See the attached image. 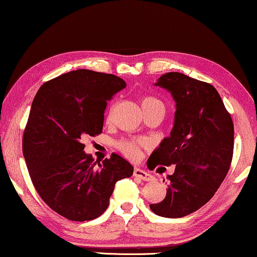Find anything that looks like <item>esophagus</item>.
<instances>
[{
  "label": "esophagus",
  "mask_w": 257,
  "mask_h": 257,
  "mask_svg": "<svg viewBox=\"0 0 257 257\" xmlns=\"http://www.w3.org/2000/svg\"><path fill=\"white\" fill-rule=\"evenodd\" d=\"M134 177L140 178L141 180H143V181H152V180L155 179L153 175L148 173V172H145L144 170H141L139 167H136L135 170H134Z\"/></svg>",
  "instance_id": "34e87169"
}]
</instances>
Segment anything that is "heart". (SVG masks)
Masks as SVG:
<instances>
[{
  "label": "heart",
  "instance_id": "b5f03b06",
  "mask_svg": "<svg viewBox=\"0 0 257 257\" xmlns=\"http://www.w3.org/2000/svg\"><path fill=\"white\" fill-rule=\"evenodd\" d=\"M141 105H142V109L143 110L151 108V107H155V106L164 107L158 99L153 97L143 98L141 101ZM147 147H148V142L144 140H127V141H121L117 143L118 150L130 159H136L137 157L140 156L141 149L147 148Z\"/></svg>",
  "mask_w": 257,
  "mask_h": 257
}]
</instances>
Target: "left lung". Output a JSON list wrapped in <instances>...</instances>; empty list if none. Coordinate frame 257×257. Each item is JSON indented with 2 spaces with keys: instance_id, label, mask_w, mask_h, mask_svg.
<instances>
[{
  "instance_id": "obj_1",
  "label": "left lung",
  "mask_w": 257,
  "mask_h": 257,
  "mask_svg": "<svg viewBox=\"0 0 257 257\" xmlns=\"http://www.w3.org/2000/svg\"><path fill=\"white\" fill-rule=\"evenodd\" d=\"M156 86L175 101L171 135L160 142L147 165H175L168 175L166 197L150 204L158 216L181 218L197 211L219 188L233 156L234 128L219 93L211 84L181 72H167Z\"/></svg>"
}]
</instances>
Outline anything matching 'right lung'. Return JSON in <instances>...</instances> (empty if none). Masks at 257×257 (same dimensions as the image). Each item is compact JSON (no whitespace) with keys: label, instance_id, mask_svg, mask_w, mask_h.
Wrapping results in <instances>:
<instances>
[{"label":"right lung","instance_id":"right-lung-1","mask_svg":"<svg viewBox=\"0 0 257 257\" xmlns=\"http://www.w3.org/2000/svg\"><path fill=\"white\" fill-rule=\"evenodd\" d=\"M125 85L115 75L78 69L46 82L33 99L23 155L38 194L67 219L100 216L115 183L133 175L121 156L94 162L80 142L101 134L107 101Z\"/></svg>","mask_w":257,"mask_h":257}]
</instances>
